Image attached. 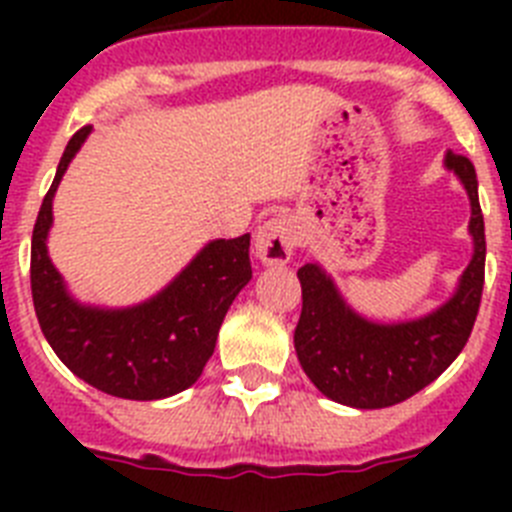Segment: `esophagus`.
Instances as JSON below:
<instances>
[{
  "label": "esophagus",
  "mask_w": 512,
  "mask_h": 512,
  "mask_svg": "<svg viewBox=\"0 0 512 512\" xmlns=\"http://www.w3.org/2000/svg\"><path fill=\"white\" fill-rule=\"evenodd\" d=\"M297 246V233L292 220L284 215L271 217L256 233V253L264 264H287Z\"/></svg>",
  "instance_id": "1"
}]
</instances>
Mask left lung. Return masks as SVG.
Segmentation results:
<instances>
[{
    "label": "left lung",
    "mask_w": 512,
    "mask_h": 512,
    "mask_svg": "<svg viewBox=\"0 0 512 512\" xmlns=\"http://www.w3.org/2000/svg\"><path fill=\"white\" fill-rule=\"evenodd\" d=\"M443 166L459 176L469 194L474 253L456 292L438 310L418 320L374 323L346 305L318 264L297 271L302 284L297 359L310 382L333 402L359 410L390 408L441 377L467 346L485 287V217L472 161L449 151Z\"/></svg>",
    "instance_id": "8db88e82"
}]
</instances>
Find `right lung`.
I'll use <instances>...</instances> for the list:
<instances>
[{
  "instance_id": "add662e5",
  "label": "right lung",
  "mask_w": 512,
  "mask_h": 512,
  "mask_svg": "<svg viewBox=\"0 0 512 512\" xmlns=\"http://www.w3.org/2000/svg\"><path fill=\"white\" fill-rule=\"evenodd\" d=\"M92 133L76 130L40 205L30 248V287L45 341L71 372L122 400H161L192 387L215 351L217 330L251 279V235L210 241L156 297L120 310L81 305L48 256L53 194Z\"/></svg>"
}]
</instances>
